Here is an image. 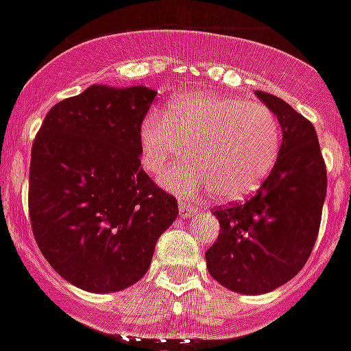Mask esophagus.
<instances>
[{"mask_svg": "<svg viewBox=\"0 0 351 351\" xmlns=\"http://www.w3.org/2000/svg\"><path fill=\"white\" fill-rule=\"evenodd\" d=\"M179 213H181L182 218H188L191 215H195L197 213V206H191L188 202H179Z\"/></svg>", "mask_w": 351, "mask_h": 351, "instance_id": "34e87169", "label": "esophagus"}]
</instances>
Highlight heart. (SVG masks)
I'll return each instance as SVG.
<instances>
[{
  "mask_svg": "<svg viewBox=\"0 0 351 351\" xmlns=\"http://www.w3.org/2000/svg\"><path fill=\"white\" fill-rule=\"evenodd\" d=\"M282 131L268 106L238 95L186 94L165 113H149L140 125L143 169L160 176L182 158L191 160L165 173L163 184L179 195L209 188L226 202L247 199L268 178L280 152Z\"/></svg>",
  "mask_w": 351,
  "mask_h": 351,
  "instance_id": "b5f03b06",
  "label": "heart"
}]
</instances>
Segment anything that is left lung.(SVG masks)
Listing matches in <instances>:
<instances>
[{
    "mask_svg": "<svg viewBox=\"0 0 351 351\" xmlns=\"http://www.w3.org/2000/svg\"><path fill=\"white\" fill-rule=\"evenodd\" d=\"M256 95L280 124V152L252 199L213 209L220 234L206 252L211 277L241 295L274 291L304 268L326 197V167L314 125L277 95L261 90Z\"/></svg>",
    "mask_w": 351,
    "mask_h": 351,
    "instance_id": "left-lung-1",
    "label": "left lung"
}]
</instances>
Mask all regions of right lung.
<instances>
[{"mask_svg":"<svg viewBox=\"0 0 351 351\" xmlns=\"http://www.w3.org/2000/svg\"><path fill=\"white\" fill-rule=\"evenodd\" d=\"M154 97L140 85H92L51 108L33 142V236L56 274L85 291L138 282L179 215L140 161V125Z\"/></svg>","mask_w":351,"mask_h":351,"instance_id":"1","label":"right lung"}]
</instances>
